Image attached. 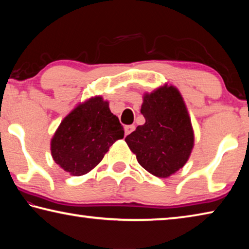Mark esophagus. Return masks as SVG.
Here are the masks:
<instances>
[{
    "instance_id": "esophagus-1",
    "label": "esophagus",
    "mask_w": 249,
    "mask_h": 249,
    "mask_svg": "<svg viewBox=\"0 0 249 249\" xmlns=\"http://www.w3.org/2000/svg\"><path fill=\"white\" fill-rule=\"evenodd\" d=\"M134 129H135V126H134V125H128V126H126V127H125V135H129L130 133L133 132Z\"/></svg>"
}]
</instances>
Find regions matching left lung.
Here are the masks:
<instances>
[{"label":"left lung","instance_id":"8db88e82","mask_svg":"<svg viewBox=\"0 0 249 249\" xmlns=\"http://www.w3.org/2000/svg\"><path fill=\"white\" fill-rule=\"evenodd\" d=\"M145 124L137 126L125 142L140 165L158 178L181 169L195 146V132L180 91L165 83L142 96Z\"/></svg>","mask_w":249,"mask_h":249}]
</instances>
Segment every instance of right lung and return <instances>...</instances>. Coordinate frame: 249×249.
Returning a JSON list of instances; mask_svg holds the SVG:
<instances>
[{
  "mask_svg": "<svg viewBox=\"0 0 249 249\" xmlns=\"http://www.w3.org/2000/svg\"><path fill=\"white\" fill-rule=\"evenodd\" d=\"M123 137L124 128L108 101L95 95L79 103L61 121L50 141V151L61 169L82 176L98 166L109 146Z\"/></svg>",
  "mask_w": 249,
  "mask_h": 249,
  "instance_id": "obj_1",
  "label": "right lung"
}]
</instances>
